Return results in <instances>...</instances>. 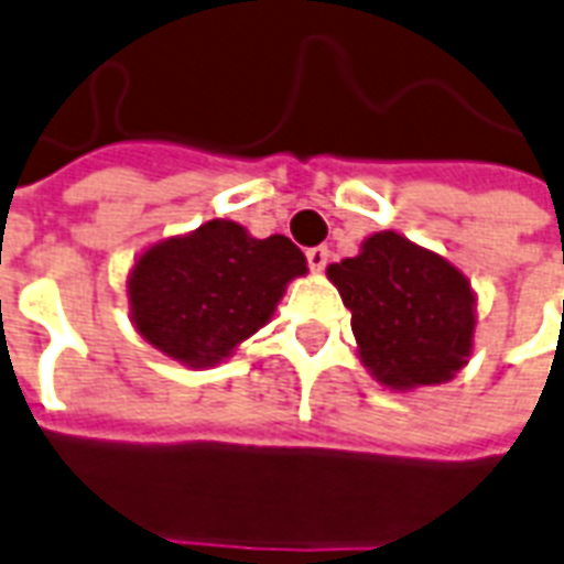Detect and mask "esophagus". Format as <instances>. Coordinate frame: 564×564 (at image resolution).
I'll return each mask as SVG.
<instances>
[{
    "instance_id": "esophagus-1",
    "label": "esophagus",
    "mask_w": 564,
    "mask_h": 564,
    "mask_svg": "<svg viewBox=\"0 0 564 564\" xmlns=\"http://www.w3.org/2000/svg\"><path fill=\"white\" fill-rule=\"evenodd\" d=\"M328 247H311V250H305V259H308V268L314 270V273H319V270H326L328 264Z\"/></svg>"
}]
</instances>
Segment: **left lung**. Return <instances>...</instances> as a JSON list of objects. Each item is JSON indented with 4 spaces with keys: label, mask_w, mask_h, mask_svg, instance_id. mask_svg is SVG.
Instances as JSON below:
<instances>
[{
    "label": "left lung",
    "mask_w": 564,
    "mask_h": 564,
    "mask_svg": "<svg viewBox=\"0 0 564 564\" xmlns=\"http://www.w3.org/2000/svg\"><path fill=\"white\" fill-rule=\"evenodd\" d=\"M326 273L352 311L358 355L378 384H445L466 367L477 300L452 261L384 229Z\"/></svg>",
    "instance_id": "8db88e82"
}]
</instances>
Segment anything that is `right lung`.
Masks as SVG:
<instances>
[{
  "mask_svg": "<svg viewBox=\"0 0 564 564\" xmlns=\"http://www.w3.org/2000/svg\"><path fill=\"white\" fill-rule=\"evenodd\" d=\"M305 273L291 238H253L236 220H206L139 256L128 276L130 319L183 367H215L273 317L288 282Z\"/></svg>",
  "mask_w": 564,
  "mask_h": 564,
  "instance_id": "1",
  "label": "right lung"
}]
</instances>
